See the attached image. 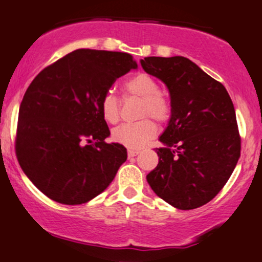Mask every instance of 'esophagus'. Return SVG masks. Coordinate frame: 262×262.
<instances>
[{
	"instance_id": "obj_1",
	"label": "esophagus",
	"mask_w": 262,
	"mask_h": 262,
	"mask_svg": "<svg viewBox=\"0 0 262 262\" xmlns=\"http://www.w3.org/2000/svg\"><path fill=\"white\" fill-rule=\"evenodd\" d=\"M138 154H139V151H138V150H132V149L128 150V156H129V158H133V156H137Z\"/></svg>"
}]
</instances>
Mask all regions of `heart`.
Listing matches in <instances>:
<instances>
[{"label": "heart", "instance_id": "obj_1", "mask_svg": "<svg viewBox=\"0 0 262 262\" xmlns=\"http://www.w3.org/2000/svg\"><path fill=\"white\" fill-rule=\"evenodd\" d=\"M140 98L138 117H150L155 122L164 124L171 117L170 102L160 93V86L154 77L145 73H139L125 81L123 85V97ZM100 110L107 123H116L119 119L121 100L112 92L102 96ZM156 134V125L150 119L144 118L135 123H124L112 132V139L129 149H140L145 146Z\"/></svg>", "mask_w": 262, "mask_h": 262}]
</instances>
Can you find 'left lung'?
Returning a JSON list of instances; mask_svg holds the SVG:
<instances>
[{
	"label": "left lung",
	"instance_id": "left-lung-1",
	"mask_svg": "<svg viewBox=\"0 0 262 262\" xmlns=\"http://www.w3.org/2000/svg\"><path fill=\"white\" fill-rule=\"evenodd\" d=\"M146 73L169 90L171 118L156 148L159 164L148 173L150 187L175 208L208 203L227 183L240 158L235 110L225 87L183 56H149Z\"/></svg>",
	"mask_w": 262,
	"mask_h": 262
}]
</instances>
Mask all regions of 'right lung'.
Returning <instances> with one entry per match:
<instances>
[{
    "label": "right lung",
    "instance_id": "add662e5",
    "mask_svg": "<svg viewBox=\"0 0 262 262\" xmlns=\"http://www.w3.org/2000/svg\"><path fill=\"white\" fill-rule=\"evenodd\" d=\"M137 69L127 53L77 49L41 70L20 102L16 155L39 191L55 202L82 204L103 192L127 160L100 101L118 77Z\"/></svg>",
    "mask_w": 262,
    "mask_h": 262
}]
</instances>
